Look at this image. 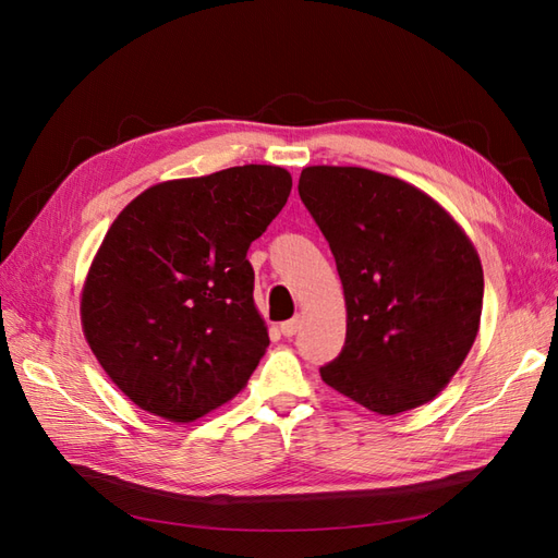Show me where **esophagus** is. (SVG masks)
Here are the masks:
<instances>
[{"mask_svg": "<svg viewBox=\"0 0 558 558\" xmlns=\"http://www.w3.org/2000/svg\"><path fill=\"white\" fill-rule=\"evenodd\" d=\"M300 326H302V318H300V316H293L291 320H283V324L279 326V330H281L283 337H293V335L300 330Z\"/></svg>", "mask_w": 558, "mask_h": 558, "instance_id": "34e87169", "label": "esophagus"}]
</instances>
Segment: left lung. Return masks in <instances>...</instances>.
I'll list each match as a JSON object with an SVG mask.
<instances>
[{
    "label": "left lung",
    "mask_w": 558,
    "mask_h": 558,
    "mask_svg": "<svg viewBox=\"0 0 558 558\" xmlns=\"http://www.w3.org/2000/svg\"><path fill=\"white\" fill-rule=\"evenodd\" d=\"M298 191L330 244L347 305L342 353L320 379L384 416L430 402L480 330L475 244L428 193L365 167H305Z\"/></svg>",
    "instance_id": "left-lung-1"
}]
</instances>
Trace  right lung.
I'll return each mask as SVG.
<instances>
[{
    "label": "right lung",
    "mask_w": 558,
    "mask_h": 558,
    "mask_svg": "<svg viewBox=\"0 0 558 558\" xmlns=\"http://www.w3.org/2000/svg\"><path fill=\"white\" fill-rule=\"evenodd\" d=\"M275 165L150 185L116 216L81 289V328L148 414L189 424L230 402L265 356L246 251L291 195Z\"/></svg>",
    "instance_id": "add662e5"
}]
</instances>
